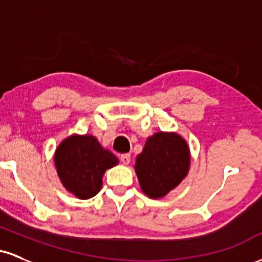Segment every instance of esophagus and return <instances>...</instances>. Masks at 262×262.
Wrapping results in <instances>:
<instances>
[{
	"instance_id": "esophagus-1",
	"label": "esophagus",
	"mask_w": 262,
	"mask_h": 262,
	"mask_svg": "<svg viewBox=\"0 0 262 262\" xmlns=\"http://www.w3.org/2000/svg\"><path fill=\"white\" fill-rule=\"evenodd\" d=\"M121 161H122V164H124V165H128L129 162H130V154H122L121 155Z\"/></svg>"
}]
</instances>
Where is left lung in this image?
<instances>
[{"instance_id": "obj_1", "label": "left lung", "mask_w": 262, "mask_h": 262, "mask_svg": "<svg viewBox=\"0 0 262 262\" xmlns=\"http://www.w3.org/2000/svg\"><path fill=\"white\" fill-rule=\"evenodd\" d=\"M188 169L187 143L176 133L159 132L150 137L135 162L140 187L151 198L165 196L179 186Z\"/></svg>"}]
</instances>
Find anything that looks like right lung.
<instances>
[{"label": "right lung", "mask_w": 262, "mask_h": 262, "mask_svg": "<svg viewBox=\"0 0 262 262\" xmlns=\"http://www.w3.org/2000/svg\"><path fill=\"white\" fill-rule=\"evenodd\" d=\"M54 161L64 187L81 200L96 196L103 173L118 164V159L92 135L66 138L56 149Z\"/></svg>", "instance_id": "right-lung-1"}]
</instances>
